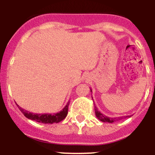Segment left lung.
<instances>
[{
    "mask_svg": "<svg viewBox=\"0 0 155 155\" xmlns=\"http://www.w3.org/2000/svg\"><path fill=\"white\" fill-rule=\"evenodd\" d=\"M93 99V98H92ZM95 109V115H96L97 118L100 120V121H103V122H109V123H113L115 121H118V120H120L122 118V117H120V118H109V117L106 116V115H103L100 111L97 110V108L96 107H94ZM129 118V117H131L130 115H127V116H124V118Z\"/></svg>",
    "mask_w": 155,
    "mask_h": 155,
    "instance_id": "obj_1",
    "label": "left lung"
}]
</instances>
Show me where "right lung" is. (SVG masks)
<instances>
[{
  "label": "right lung",
  "instance_id": "right-lung-1",
  "mask_svg": "<svg viewBox=\"0 0 155 155\" xmlns=\"http://www.w3.org/2000/svg\"><path fill=\"white\" fill-rule=\"evenodd\" d=\"M70 103H68L64 108L60 112L57 113L50 114V113H44V114H37L33 113V112H29V111L25 110L18 106V109L23 113V115L28 118V119L34 120L37 122L43 123V124H53V123H58L61 121L62 120L64 119L68 113V106Z\"/></svg>",
  "mask_w": 155,
  "mask_h": 155
}]
</instances>
